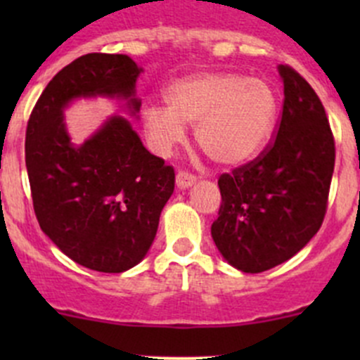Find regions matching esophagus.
Returning <instances> with one entry per match:
<instances>
[{
    "instance_id": "1",
    "label": "esophagus",
    "mask_w": 360,
    "mask_h": 360,
    "mask_svg": "<svg viewBox=\"0 0 360 360\" xmlns=\"http://www.w3.org/2000/svg\"><path fill=\"white\" fill-rule=\"evenodd\" d=\"M195 181H197V177H195L193 174L186 172V170H179V172L176 174V184L179 190H186V188H190Z\"/></svg>"
}]
</instances>
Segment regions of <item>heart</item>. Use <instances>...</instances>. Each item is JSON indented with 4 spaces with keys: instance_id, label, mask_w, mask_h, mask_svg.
I'll list each match as a JSON object with an SVG mask.
<instances>
[{
    "instance_id": "heart-1",
    "label": "heart",
    "mask_w": 360,
    "mask_h": 360,
    "mask_svg": "<svg viewBox=\"0 0 360 360\" xmlns=\"http://www.w3.org/2000/svg\"><path fill=\"white\" fill-rule=\"evenodd\" d=\"M277 92L268 82L230 71L186 76L165 92V110L146 108L143 125L151 146L169 153L195 127V143L217 165L237 167L256 157L277 118Z\"/></svg>"
}]
</instances>
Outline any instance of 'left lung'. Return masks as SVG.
<instances>
[{"label":"left lung","instance_id":"8db88e82","mask_svg":"<svg viewBox=\"0 0 360 360\" xmlns=\"http://www.w3.org/2000/svg\"><path fill=\"white\" fill-rule=\"evenodd\" d=\"M284 106L277 136L252 162L217 181L223 203L210 226L221 256L245 274L300 252L321 228L335 170V137L310 83L278 66Z\"/></svg>","mask_w":360,"mask_h":360}]
</instances>
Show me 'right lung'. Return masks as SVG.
I'll list each match as a JSON object with an SVG mask.
<instances>
[{"label": "right lung", "mask_w": 360, "mask_h": 360, "mask_svg": "<svg viewBox=\"0 0 360 360\" xmlns=\"http://www.w3.org/2000/svg\"><path fill=\"white\" fill-rule=\"evenodd\" d=\"M141 71L122 53L78 57L50 79L25 130V167L39 228L75 263L104 274H122L144 259L176 174L144 148L125 116H110L76 144L64 110L75 99L104 96L123 101L136 116Z\"/></svg>", "instance_id": "right-lung-1"}]
</instances>
